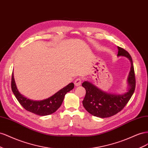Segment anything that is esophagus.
I'll return each mask as SVG.
<instances>
[{
  "mask_svg": "<svg viewBox=\"0 0 148 148\" xmlns=\"http://www.w3.org/2000/svg\"><path fill=\"white\" fill-rule=\"evenodd\" d=\"M82 79L81 78V77H79L77 79H76L74 81V84L75 86H79L81 85V84L82 82Z\"/></svg>",
  "mask_w": 148,
  "mask_h": 148,
  "instance_id": "esophagus-1",
  "label": "esophagus"
}]
</instances>
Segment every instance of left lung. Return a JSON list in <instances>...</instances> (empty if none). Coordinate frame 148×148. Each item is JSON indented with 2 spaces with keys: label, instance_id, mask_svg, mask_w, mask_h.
<instances>
[{
  "label": "left lung",
  "instance_id": "8db88e82",
  "mask_svg": "<svg viewBox=\"0 0 148 148\" xmlns=\"http://www.w3.org/2000/svg\"><path fill=\"white\" fill-rule=\"evenodd\" d=\"M118 48V56L128 58L132 64L128 78L130 86L128 91L123 95H114L101 90L87 81L84 82L82 84L86 90V96L82 101L84 107L88 113L97 117L107 118L116 115L127 104L135 90L136 79L132 56L123 48L119 46Z\"/></svg>",
  "mask_w": 148,
  "mask_h": 148
}]
</instances>
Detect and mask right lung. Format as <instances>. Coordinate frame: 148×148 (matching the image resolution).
Listing matches in <instances>:
<instances>
[{
  "mask_svg": "<svg viewBox=\"0 0 148 148\" xmlns=\"http://www.w3.org/2000/svg\"><path fill=\"white\" fill-rule=\"evenodd\" d=\"M74 87V84L70 83L47 99L33 101L28 99L20 94L15 85L14 74L13 73L12 74L11 88L16 99L26 110L40 116L48 115L55 112L61 107L66 93L73 89Z\"/></svg>",
  "mask_w": 148,
  "mask_h": 148,
  "instance_id": "right-lung-1",
  "label": "right lung"
}]
</instances>
